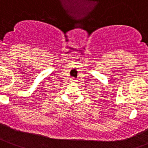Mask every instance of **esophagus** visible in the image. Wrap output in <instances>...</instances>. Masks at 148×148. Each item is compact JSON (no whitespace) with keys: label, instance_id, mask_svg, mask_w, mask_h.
<instances>
[{"label":"esophagus","instance_id":"obj_1","mask_svg":"<svg viewBox=\"0 0 148 148\" xmlns=\"http://www.w3.org/2000/svg\"><path fill=\"white\" fill-rule=\"evenodd\" d=\"M71 80L72 83H74V82L76 81V80H75V79H74V78H71Z\"/></svg>","mask_w":148,"mask_h":148}]
</instances>
